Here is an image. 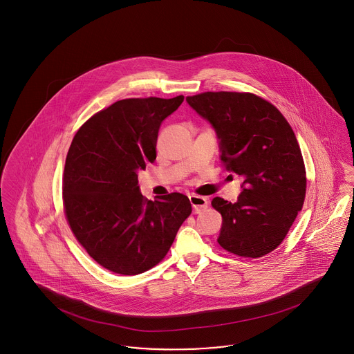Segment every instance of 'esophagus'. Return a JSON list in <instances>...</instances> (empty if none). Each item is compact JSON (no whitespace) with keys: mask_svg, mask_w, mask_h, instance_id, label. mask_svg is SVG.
Wrapping results in <instances>:
<instances>
[{"mask_svg":"<svg viewBox=\"0 0 354 354\" xmlns=\"http://www.w3.org/2000/svg\"><path fill=\"white\" fill-rule=\"evenodd\" d=\"M189 203L192 206V209L195 214L203 211L207 208V199L205 196H199V195H189Z\"/></svg>","mask_w":354,"mask_h":354,"instance_id":"34e87169","label":"esophagus"}]
</instances>
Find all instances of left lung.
Wrapping results in <instances>:
<instances>
[{"mask_svg": "<svg viewBox=\"0 0 354 354\" xmlns=\"http://www.w3.org/2000/svg\"><path fill=\"white\" fill-rule=\"evenodd\" d=\"M186 102L214 128L226 168L245 179L235 203L219 196L211 202L222 214L218 243L241 257L269 254L285 239L306 192L305 165L290 124L252 93L205 92Z\"/></svg>", "mask_w": 354, "mask_h": 354, "instance_id": "left-lung-1", "label": "left lung"}]
</instances>
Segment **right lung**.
I'll return each instance as SVG.
<instances>
[{
  "label": "right lung",
  "instance_id": "right-lung-1",
  "mask_svg": "<svg viewBox=\"0 0 354 354\" xmlns=\"http://www.w3.org/2000/svg\"><path fill=\"white\" fill-rule=\"evenodd\" d=\"M185 97L125 99L75 135L63 178L65 215L76 239L105 269L136 275L158 265L191 214L187 196L147 201L138 174L156 159L163 120Z\"/></svg>",
  "mask_w": 354,
  "mask_h": 354
}]
</instances>
